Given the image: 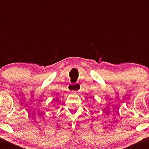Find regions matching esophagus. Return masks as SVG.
<instances>
[{"label": "esophagus", "instance_id": "34e87169", "mask_svg": "<svg viewBox=\"0 0 149 149\" xmlns=\"http://www.w3.org/2000/svg\"><path fill=\"white\" fill-rule=\"evenodd\" d=\"M69 90L71 92H78L80 89V84L77 83L75 84H70L69 85Z\"/></svg>", "mask_w": 149, "mask_h": 149}]
</instances>
